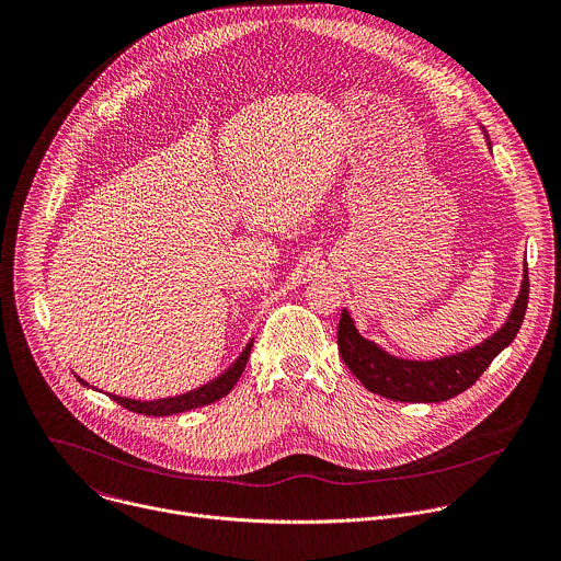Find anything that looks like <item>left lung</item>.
Wrapping results in <instances>:
<instances>
[{
    "label": "left lung",
    "instance_id": "obj_1",
    "mask_svg": "<svg viewBox=\"0 0 561 561\" xmlns=\"http://www.w3.org/2000/svg\"><path fill=\"white\" fill-rule=\"evenodd\" d=\"M528 306V268L522 290L506 323L484 343L436 360H403L390 356L371 341L363 339L350 314L343 310L336 330L339 352L352 375L375 394L401 403H440L469 390L491 360L515 339Z\"/></svg>",
    "mask_w": 561,
    "mask_h": 561
}]
</instances>
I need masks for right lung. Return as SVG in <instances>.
Here are the masks:
<instances>
[{
	"label": "right lung",
	"instance_id": "right-lung-1",
	"mask_svg": "<svg viewBox=\"0 0 561 561\" xmlns=\"http://www.w3.org/2000/svg\"><path fill=\"white\" fill-rule=\"evenodd\" d=\"M251 347H253V343H249L244 347V352L238 356V360L227 371H222V375L216 381H211V383H207V386H203V388H198L190 394L173 397V399H160V401H147V403L114 397V394H110V399H114L125 410L136 412V414H145V416H169V414H180V412H190V410H196V408L211 405V403L220 401L222 397H227L233 390V386L238 383V379L242 377V371L247 367V360L251 356ZM83 386H88V383H83Z\"/></svg>",
	"mask_w": 561,
	"mask_h": 561
}]
</instances>
